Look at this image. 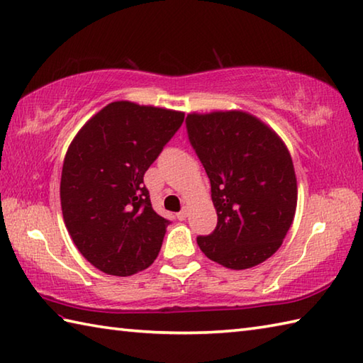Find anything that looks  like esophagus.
<instances>
[{
  "label": "esophagus",
  "instance_id": "1",
  "mask_svg": "<svg viewBox=\"0 0 363 363\" xmlns=\"http://www.w3.org/2000/svg\"><path fill=\"white\" fill-rule=\"evenodd\" d=\"M187 216H189V211L187 209H182L181 212H177V214H176L177 220H186Z\"/></svg>",
  "mask_w": 363,
  "mask_h": 363
}]
</instances>
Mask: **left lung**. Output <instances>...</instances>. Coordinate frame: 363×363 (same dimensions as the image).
<instances>
[{"instance_id": "1", "label": "left lung", "mask_w": 363, "mask_h": 363, "mask_svg": "<svg viewBox=\"0 0 363 363\" xmlns=\"http://www.w3.org/2000/svg\"><path fill=\"white\" fill-rule=\"evenodd\" d=\"M190 143L211 181L217 228L196 239L233 271L264 262L281 247L297 208V179L279 133L252 113H189Z\"/></svg>"}]
</instances>
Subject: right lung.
Masks as SVG:
<instances>
[{
    "instance_id": "right-lung-1",
    "label": "right lung",
    "mask_w": 363,
    "mask_h": 363,
    "mask_svg": "<svg viewBox=\"0 0 363 363\" xmlns=\"http://www.w3.org/2000/svg\"><path fill=\"white\" fill-rule=\"evenodd\" d=\"M184 116L116 101L70 141L60 184L62 218L78 250L99 271L127 277L157 258L169 222L152 209L143 176Z\"/></svg>"
}]
</instances>
